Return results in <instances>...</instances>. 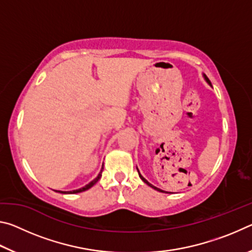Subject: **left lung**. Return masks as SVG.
I'll return each mask as SVG.
<instances>
[{"instance_id": "left-lung-1", "label": "left lung", "mask_w": 252, "mask_h": 252, "mask_svg": "<svg viewBox=\"0 0 252 252\" xmlns=\"http://www.w3.org/2000/svg\"><path fill=\"white\" fill-rule=\"evenodd\" d=\"M204 78H206V80H207V82L209 83V84H211V82H210V81H209V79L207 78V76L206 75H204ZM139 172V171H138ZM139 177L140 178H141V180L144 182V183H147V185L149 186V187H151V188H153V189H155V190H157V191H160V192H165V191H163V190H161V189H159V188H157V187H155V186H152L151 185V183H149L147 180H146V179H144L142 176H141V174H140V172H139ZM168 193V192H167Z\"/></svg>"}]
</instances>
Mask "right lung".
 Masks as SVG:
<instances>
[{
    "mask_svg": "<svg viewBox=\"0 0 252 252\" xmlns=\"http://www.w3.org/2000/svg\"><path fill=\"white\" fill-rule=\"evenodd\" d=\"M102 171H103V167H102V169H101V171H100V173H99V176H97L94 180L93 181H91L90 183H89V185H87V186H84L83 188H81V189H78V190H73V191H70L69 193H79V192H83V191H85V190H88V189H90L91 187H93L95 185V183L99 181V179L101 178V176H102ZM59 192H61V193H66V192H63V191H59Z\"/></svg>",
    "mask_w": 252,
    "mask_h": 252,
    "instance_id": "right-lung-1",
    "label": "right lung"
}]
</instances>
